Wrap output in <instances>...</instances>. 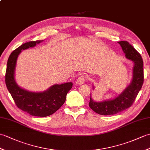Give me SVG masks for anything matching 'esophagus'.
<instances>
[{"mask_svg": "<svg viewBox=\"0 0 150 150\" xmlns=\"http://www.w3.org/2000/svg\"><path fill=\"white\" fill-rule=\"evenodd\" d=\"M86 81V77L85 75H82L79 76V77L76 80V83L77 84H82L83 83H84V82Z\"/></svg>", "mask_w": 150, "mask_h": 150, "instance_id": "1", "label": "esophagus"}]
</instances>
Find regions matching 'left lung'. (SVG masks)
Here are the masks:
<instances>
[{
	"label": "left lung",
	"instance_id": "1",
	"mask_svg": "<svg viewBox=\"0 0 150 150\" xmlns=\"http://www.w3.org/2000/svg\"><path fill=\"white\" fill-rule=\"evenodd\" d=\"M125 54V56L133 61V79L130 84L125 91L114 100L96 102L90 96L89 105L97 114L101 115H114L130 107L136 98L144 82L143 61L141 54L127 41L118 42Z\"/></svg>",
	"mask_w": 150,
	"mask_h": 150
}]
</instances>
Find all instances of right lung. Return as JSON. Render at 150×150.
Listing matches in <instances>:
<instances>
[{"label":"right lung","instance_id":"1","mask_svg":"<svg viewBox=\"0 0 150 150\" xmlns=\"http://www.w3.org/2000/svg\"><path fill=\"white\" fill-rule=\"evenodd\" d=\"M41 41H31L22 44L10 54L7 63L5 82L16 106L24 112L38 117L50 116L60 108L67 99V95L72 88V82L55 84L43 93L25 91L16 84L14 78L16 59L22 50L33 47Z\"/></svg>","mask_w":150,"mask_h":150}]
</instances>
